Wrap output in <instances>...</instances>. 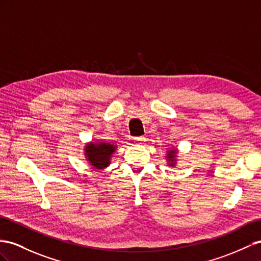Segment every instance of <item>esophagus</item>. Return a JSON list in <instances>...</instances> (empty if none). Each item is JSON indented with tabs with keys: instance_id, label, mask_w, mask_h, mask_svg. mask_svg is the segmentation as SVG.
I'll list each match as a JSON object with an SVG mask.
<instances>
[{
	"instance_id": "esophagus-1",
	"label": "esophagus",
	"mask_w": 261,
	"mask_h": 261,
	"mask_svg": "<svg viewBox=\"0 0 261 261\" xmlns=\"http://www.w3.org/2000/svg\"><path fill=\"white\" fill-rule=\"evenodd\" d=\"M145 137H137L135 138V143L136 144H143L145 142Z\"/></svg>"
}]
</instances>
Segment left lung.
<instances>
[{
  "mask_svg": "<svg viewBox=\"0 0 261 261\" xmlns=\"http://www.w3.org/2000/svg\"><path fill=\"white\" fill-rule=\"evenodd\" d=\"M176 150L172 149L170 151H168V154H166V159H168V162L170 166H174L175 165V161H176Z\"/></svg>",
  "mask_w": 261,
  "mask_h": 261,
  "instance_id": "left-lung-1",
  "label": "left lung"
}]
</instances>
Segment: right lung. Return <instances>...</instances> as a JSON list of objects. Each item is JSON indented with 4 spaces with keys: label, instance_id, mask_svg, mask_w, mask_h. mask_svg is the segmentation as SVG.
<instances>
[{
    "label": "right lung",
    "instance_id": "obj_1",
    "mask_svg": "<svg viewBox=\"0 0 261 261\" xmlns=\"http://www.w3.org/2000/svg\"><path fill=\"white\" fill-rule=\"evenodd\" d=\"M116 145L107 142H90L85 146V155L93 168L102 170L110 164Z\"/></svg>",
    "mask_w": 261,
    "mask_h": 261
}]
</instances>
